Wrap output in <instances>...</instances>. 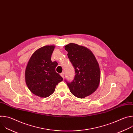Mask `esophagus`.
<instances>
[{
	"label": "esophagus",
	"mask_w": 133,
	"mask_h": 133,
	"mask_svg": "<svg viewBox=\"0 0 133 133\" xmlns=\"http://www.w3.org/2000/svg\"><path fill=\"white\" fill-rule=\"evenodd\" d=\"M61 76H62L63 78H64V76H65V73H64V72H62V73L61 74Z\"/></svg>",
	"instance_id": "esophagus-1"
}]
</instances>
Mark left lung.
I'll return each mask as SVG.
<instances>
[{"instance_id":"left-lung-1","label":"left lung","mask_w":133,"mask_h":133,"mask_svg":"<svg viewBox=\"0 0 133 133\" xmlns=\"http://www.w3.org/2000/svg\"><path fill=\"white\" fill-rule=\"evenodd\" d=\"M68 57L75 69L72 82L65 80L71 93L84 98L97 89L101 79L99 64L92 52L86 47L70 43L65 46Z\"/></svg>"}]
</instances>
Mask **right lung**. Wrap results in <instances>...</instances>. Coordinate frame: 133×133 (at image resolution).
I'll list each match as a JSON object with an SVG mask.
<instances>
[{
  "label": "right lung",
  "mask_w": 133,
  "mask_h": 133,
  "mask_svg": "<svg viewBox=\"0 0 133 133\" xmlns=\"http://www.w3.org/2000/svg\"><path fill=\"white\" fill-rule=\"evenodd\" d=\"M55 46H45L35 51L31 56L25 70L26 85L35 95L47 97L54 92L56 85L63 78L56 72L58 63L52 62Z\"/></svg>",
  "instance_id": "add662e5"
}]
</instances>
